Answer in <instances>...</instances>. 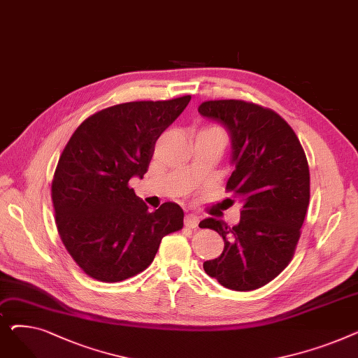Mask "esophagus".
<instances>
[{
  "mask_svg": "<svg viewBox=\"0 0 358 358\" xmlns=\"http://www.w3.org/2000/svg\"><path fill=\"white\" fill-rule=\"evenodd\" d=\"M184 224H185V228L194 229V228H197V224H199V217L193 213H189L184 217Z\"/></svg>",
  "mask_w": 358,
  "mask_h": 358,
  "instance_id": "1",
  "label": "esophagus"
}]
</instances>
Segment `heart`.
Here are the masks:
<instances>
[{"label":"heart","instance_id":"heart-1","mask_svg":"<svg viewBox=\"0 0 358 358\" xmlns=\"http://www.w3.org/2000/svg\"><path fill=\"white\" fill-rule=\"evenodd\" d=\"M197 134H204V135H212V136H216L219 139H222L224 142V139H227V135H224V131L220 126L217 124H208L204 126L203 129H200Z\"/></svg>","mask_w":358,"mask_h":358}]
</instances>
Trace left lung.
Returning a JSON list of instances; mask_svg holds the SVG:
<instances>
[{"mask_svg":"<svg viewBox=\"0 0 358 358\" xmlns=\"http://www.w3.org/2000/svg\"><path fill=\"white\" fill-rule=\"evenodd\" d=\"M201 116L228 129L235 169L227 192L241 204L234 227L213 217L199 227L224 241L223 252L204 271L235 292L270 283L292 261L310 197L306 154L290 124L271 108L243 100H209Z\"/></svg>","mask_w":358,"mask_h":358,"instance_id":"8db88e82","label":"left lung"}]
</instances>
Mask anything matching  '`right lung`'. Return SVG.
<instances>
[{"mask_svg": "<svg viewBox=\"0 0 358 358\" xmlns=\"http://www.w3.org/2000/svg\"><path fill=\"white\" fill-rule=\"evenodd\" d=\"M190 99L103 108L87 117L64 148L52 180L56 228L91 278L117 283L142 273L161 239L182 229L178 204L164 203L149 212L129 180L143 177L155 142Z\"/></svg>", "mask_w": 358, "mask_h": 358, "instance_id": "add662e5", "label": "right lung"}]
</instances>
